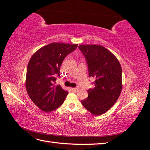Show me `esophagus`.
I'll return each instance as SVG.
<instances>
[{"label": "esophagus", "mask_w": 150, "mask_h": 150, "mask_svg": "<svg viewBox=\"0 0 150 150\" xmlns=\"http://www.w3.org/2000/svg\"><path fill=\"white\" fill-rule=\"evenodd\" d=\"M78 90H79L78 88H71V90H72L73 91H77Z\"/></svg>", "instance_id": "obj_1"}]
</instances>
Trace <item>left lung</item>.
Masks as SVG:
<instances>
[{
	"label": "left lung",
	"mask_w": 150,
	"mask_h": 150,
	"mask_svg": "<svg viewBox=\"0 0 150 150\" xmlns=\"http://www.w3.org/2000/svg\"><path fill=\"white\" fill-rule=\"evenodd\" d=\"M88 67L89 77L95 81L94 88L88 90V97L81 101L83 106L95 115L110 110L122 90V68L119 60L109 50L100 45H81Z\"/></svg>",
	"instance_id": "1"
}]
</instances>
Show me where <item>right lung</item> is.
Listing matches in <instances>:
<instances>
[{
    "label": "right lung",
    "instance_id": "right-lung-1",
    "mask_svg": "<svg viewBox=\"0 0 150 150\" xmlns=\"http://www.w3.org/2000/svg\"><path fill=\"white\" fill-rule=\"evenodd\" d=\"M78 44L53 42L41 47L31 57L28 64L26 88L33 103L45 112L61 106L68 92L55 85L65 57Z\"/></svg>",
    "mask_w": 150,
    "mask_h": 150
}]
</instances>
